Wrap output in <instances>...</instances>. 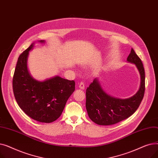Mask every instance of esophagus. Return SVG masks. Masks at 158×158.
<instances>
[{
	"label": "esophagus",
	"mask_w": 158,
	"mask_h": 158,
	"mask_svg": "<svg viewBox=\"0 0 158 158\" xmlns=\"http://www.w3.org/2000/svg\"><path fill=\"white\" fill-rule=\"evenodd\" d=\"M79 87L81 89H85V84L82 82H81L79 85Z\"/></svg>",
	"instance_id": "34e87169"
}]
</instances>
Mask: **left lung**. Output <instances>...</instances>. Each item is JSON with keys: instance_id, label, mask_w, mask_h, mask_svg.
I'll return each instance as SVG.
<instances>
[{"instance_id": "obj_1", "label": "left lung", "mask_w": 158, "mask_h": 158, "mask_svg": "<svg viewBox=\"0 0 158 158\" xmlns=\"http://www.w3.org/2000/svg\"><path fill=\"white\" fill-rule=\"evenodd\" d=\"M127 61L136 65L140 75V86L133 96L123 99L112 97L106 93L97 78L86 89V108L88 117L98 125H113L129 118L137 110L142 101L145 79L143 63L132 48Z\"/></svg>"}]
</instances>
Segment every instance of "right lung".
I'll return each instance as SVG.
<instances>
[{
    "label": "right lung",
    "mask_w": 158,
    "mask_h": 158,
    "mask_svg": "<svg viewBox=\"0 0 158 158\" xmlns=\"http://www.w3.org/2000/svg\"><path fill=\"white\" fill-rule=\"evenodd\" d=\"M34 45L32 44L19 57L13 79V94L19 107L29 117L40 122L51 123L61 116L74 92L75 82L58 76L44 81L33 78L27 69V59Z\"/></svg>",
    "instance_id": "obj_1"
}]
</instances>
